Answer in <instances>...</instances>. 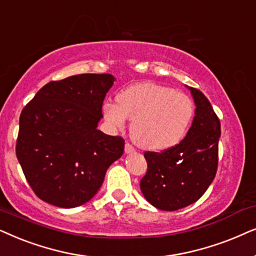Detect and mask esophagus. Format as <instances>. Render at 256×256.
I'll use <instances>...</instances> for the list:
<instances>
[{
	"label": "esophagus",
	"mask_w": 256,
	"mask_h": 256,
	"mask_svg": "<svg viewBox=\"0 0 256 256\" xmlns=\"http://www.w3.org/2000/svg\"><path fill=\"white\" fill-rule=\"evenodd\" d=\"M134 151V146H132L131 144H128V142H126L125 144V153H132Z\"/></svg>",
	"instance_id": "1"
}]
</instances>
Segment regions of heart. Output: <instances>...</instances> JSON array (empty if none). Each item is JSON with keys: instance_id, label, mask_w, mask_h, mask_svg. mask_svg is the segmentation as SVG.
I'll return each instance as SVG.
<instances>
[{"instance_id": "1", "label": "heart", "mask_w": 256, "mask_h": 256, "mask_svg": "<svg viewBox=\"0 0 256 256\" xmlns=\"http://www.w3.org/2000/svg\"><path fill=\"white\" fill-rule=\"evenodd\" d=\"M105 122L122 130L132 122L131 137L139 148L164 151L178 144L193 117V102L187 94L156 83L134 84L117 94V104H103Z\"/></svg>"}]
</instances>
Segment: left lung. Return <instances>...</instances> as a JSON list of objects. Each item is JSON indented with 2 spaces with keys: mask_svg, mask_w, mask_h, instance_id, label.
Here are the masks:
<instances>
[{
  "mask_svg": "<svg viewBox=\"0 0 256 256\" xmlns=\"http://www.w3.org/2000/svg\"><path fill=\"white\" fill-rule=\"evenodd\" d=\"M188 88L196 108L186 137L162 152L144 153L148 172L140 180L142 193L162 210H176L196 202L216 174L220 120L205 94Z\"/></svg>",
  "mask_w": 256,
  "mask_h": 256,
  "instance_id": "8db88e82",
  "label": "left lung"
}]
</instances>
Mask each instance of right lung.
I'll return each instance as SVG.
<instances>
[{
    "label": "right lung",
    "mask_w": 256,
    "mask_h": 256,
    "mask_svg": "<svg viewBox=\"0 0 256 256\" xmlns=\"http://www.w3.org/2000/svg\"><path fill=\"white\" fill-rule=\"evenodd\" d=\"M116 78L83 74L44 85L20 116L16 156L40 199L74 208L92 199L124 139L97 128Z\"/></svg>",
    "instance_id": "add662e5"
}]
</instances>
